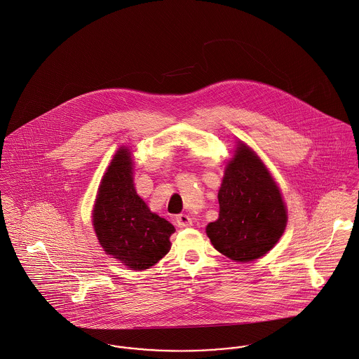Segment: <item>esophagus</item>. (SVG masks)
I'll return each instance as SVG.
<instances>
[{"label":"esophagus","instance_id":"obj_1","mask_svg":"<svg viewBox=\"0 0 359 359\" xmlns=\"http://www.w3.org/2000/svg\"><path fill=\"white\" fill-rule=\"evenodd\" d=\"M175 221H176L177 226H180V228H186V226L193 225V221L190 219V216H187V215H177Z\"/></svg>","mask_w":359,"mask_h":359}]
</instances>
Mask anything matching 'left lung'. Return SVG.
Segmentation results:
<instances>
[{
    "label": "left lung",
    "instance_id": "obj_1",
    "mask_svg": "<svg viewBox=\"0 0 359 359\" xmlns=\"http://www.w3.org/2000/svg\"><path fill=\"white\" fill-rule=\"evenodd\" d=\"M235 151L219 191V219L206 226V233L221 254L248 262L276 245L285 229L287 212L264 164L243 143Z\"/></svg>",
    "mask_w": 359,
    "mask_h": 359
}]
</instances>
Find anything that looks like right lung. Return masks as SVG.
Instances as JSON below:
<instances>
[{"label":"right lung","mask_w":359,"mask_h":359,"mask_svg":"<svg viewBox=\"0 0 359 359\" xmlns=\"http://www.w3.org/2000/svg\"><path fill=\"white\" fill-rule=\"evenodd\" d=\"M131 153L120 149L100 186L93 222L100 245L134 271L157 264L170 248L175 228L151 213L135 191Z\"/></svg>","instance_id":"1"}]
</instances>
